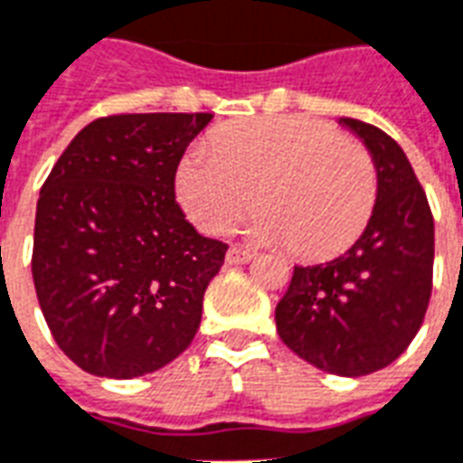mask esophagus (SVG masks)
Returning a JSON list of instances; mask_svg holds the SVG:
<instances>
[{"label": "esophagus", "mask_w": 463, "mask_h": 463, "mask_svg": "<svg viewBox=\"0 0 463 463\" xmlns=\"http://www.w3.org/2000/svg\"><path fill=\"white\" fill-rule=\"evenodd\" d=\"M250 258H253V250L243 249V246H232V249L227 250L229 265H243V263H249Z\"/></svg>", "instance_id": "34e87169"}]
</instances>
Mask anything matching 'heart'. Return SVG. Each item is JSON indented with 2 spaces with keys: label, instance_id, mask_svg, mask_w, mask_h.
Returning a JSON list of instances; mask_svg holds the SVG:
<instances>
[{
  "label": "heart",
  "instance_id": "1",
  "mask_svg": "<svg viewBox=\"0 0 463 463\" xmlns=\"http://www.w3.org/2000/svg\"><path fill=\"white\" fill-rule=\"evenodd\" d=\"M259 193H255V188ZM379 175L362 145L304 116H265L220 128L175 168V195L188 220L220 234L258 200L250 232L289 243L307 260L345 253L367 229Z\"/></svg>",
  "mask_w": 463,
  "mask_h": 463
}]
</instances>
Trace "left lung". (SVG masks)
I'll use <instances>...</instances> for the list:
<instances>
[{"instance_id":"obj_1","label":"left lung","mask_w":463,"mask_h":463,"mask_svg":"<svg viewBox=\"0 0 463 463\" xmlns=\"http://www.w3.org/2000/svg\"><path fill=\"white\" fill-rule=\"evenodd\" d=\"M338 123L374 159V214L343 256L295 265L275 324L282 343L314 367L364 377L392 364L422 326L432 292L435 220L399 142L354 118Z\"/></svg>"}]
</instances>
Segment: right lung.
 <instances>
[{
    "mask_svg": "<svg viewBox=\"0 0 463 463\" xmlns=\"http://www.w3.org/2000/svg\"><path fill=\"white\" fill-rule=\"evenodd\" d=\"M213 113L99 118L43 183L33 285L52 338L109 379L156 372L191 345L227 243L175 203V168Z\"/></svg>",
    "mask_w": 463,
    "mask_h": 463,
    "instance_id": "1",
    "label": "right lung"
}]
</instances>
